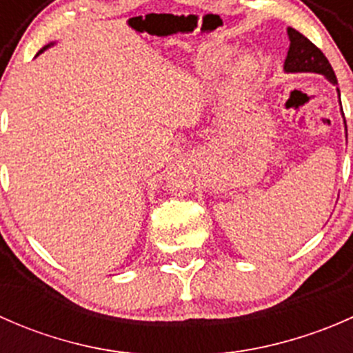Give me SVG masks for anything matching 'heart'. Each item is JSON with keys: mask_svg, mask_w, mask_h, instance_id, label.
Returning <instances> with one entry per match:
<instances>
[{"mask_svg": "<svg viewBox=\"0 0 353 353\" xmlns=\"http://www.w3.org/2000/svg\"><path fill=\"white\" fill-rule=\"evenodd\" d=\"M249 66H251V65H249V63H245V61H241L239 65H237V71H245V70H248Z\"/></svg>", "mask_w": 353, "mask_h": 353, "instance_id": "heart-1", "label": "heart"}]
</instances>
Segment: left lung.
<instances>
[{
  "instance_id": "1",
  "label": "left lung",
  "mask_w": 353,
  "mask_h": 353,
  "mask_svg": "<svg viewBox=\"0 0 353 353\" xmlns=\"http://www.w3.org/2000/svg\"><path fill=\"white\" fill-rule=\"evenodd\" d=\"M288 39H290V48H288L285 59V71H292V73L312 71V73L325 74L330 81L336 83L333 68L321 52V49L316 48L305 35H302L301 32L292 27H288Z\"/></svg>"
}]
</instances>
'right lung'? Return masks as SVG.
<instances>
[{
  "label": "right lung",
  "mask_w": 353,
  "mask_h": 353,
  "mask_svg": "<svg viewBox=\"0 0 353 353\" xmlns=\"http://www.w3.org/2000/svg\"><path fill=\"white\" fill-rule=\"evenodd\" d=\"M46 48H48V46H46ZM46 48H42V49H41V51H39V54H41V52H42V51H44V49H46Z\"/></svg>",
  "instance_id": "1"
}]
</instances>
